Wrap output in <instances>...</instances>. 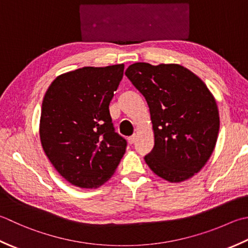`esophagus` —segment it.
Here are the masks:
<instances>
[{
	"mask_svg": "<svg viewBox=\"0 0 248 248\" xmlns=\"http://www.w3.org/2000/svg\"><path fill=\"white\" fill-rule=\"evenodd\" d=\"M135 140H137V133H134V134L131 135V137H129L128 142H129L130 144H133V143L135 142Z\"/></svg>",
	"mask_w": 248,
	"mask_h": 248,
	"instance_id": "34e87169",
	"label": "esophagus"
}]
</instances>
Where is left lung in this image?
Instances as JSON below:
<instances>
[{
    "mask_svg": "<svg viewBox=\"0 0 248 248\" xmlns=\"http://www.w3.org/2000/svg\"><path fill=\"white\" fill-rule=\"evenodd\" d=\"M124 74L149 108L155 146L144 158L148 167L170 183L186 181L200 172L219 131L217 104L206 85L179 64L138 62Z\"/></svg>",
    "mask_w": 248,
    "mask_h": 248,
    "instance_id": "1",
    "label": "left lung"
}]
</instances>
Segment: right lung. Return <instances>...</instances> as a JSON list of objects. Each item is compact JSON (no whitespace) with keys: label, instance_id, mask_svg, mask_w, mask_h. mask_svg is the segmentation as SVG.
<instances>
[{"label":"right lung","instance_id":"1","mask_svg":"<svg viewBox=\"0 0 248 248\" xmlns=\"http://www.w3.org/2000/svg\"><path fill=\"white\" fill-rule=\"evenodd\" d=\"M124 64L85 66L61 74L44 96L40 138L60 175L79 188H96L115 173L127 140L111 123L109 103Z\"/></svg>","mask_w":248,"mask_h":248}]
</instances>
